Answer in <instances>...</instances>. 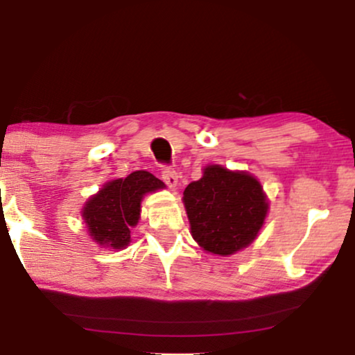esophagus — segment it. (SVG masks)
<instances>
[{"label":"esophagus","mask_w":355,"mask_h":355,"mask_svg":"<svg viewBox=\"0 0 355 355\" xmlns=\"http://www.w3.org/2000/svg\"><path fill=\"white\" fill-rule=\"evenodd\" d=\"M162 178H164V182L170 187V189H175V187H177L178 175L173 168H170V166H164V168H162Z\"/></svg>","instance_id":"34e87169"}]
</instances>
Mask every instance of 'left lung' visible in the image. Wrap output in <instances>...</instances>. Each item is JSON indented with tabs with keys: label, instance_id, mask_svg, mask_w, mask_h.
I'll use <instances>...</instances> for the list:
<instances>
[{
	"label": "left lung",
	"instance_id": "1",
	"mask_svg": "<svg viewBox=\"0 0 355 355\" xmlns=\"http://www.w3.org/2000/svg\"><path fill=\"white\" fill-rule=\"evenodd\" d=\"M191 237L203 250L232 255L254 242L267 217L268 202L262 185L247 172L222 165L203 168L200 180L183 191Z\"/></svg>",
	"mask_w": 355,
	"mask_h": 355
}]
</instances>
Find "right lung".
Returning <instances> with one entry per match:
<instances>
[{"mask_svg":"<svg viewBox=\"0 0 355 355\" xmlns=\"http://www.w3.org/2000/svg\"><path fill=\"white\" fill-rule=\"evenodd\" d=\"M164 187V182L145 170L105 183L81 210L92 239L103 247L128 245L130 227H135L140 218L141 198Z\"/></svg>","mask_w":355,"mask_h":355,"instance_id":"add662e5","label":"right lung"}]
</instances>
